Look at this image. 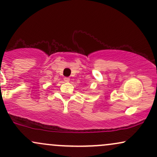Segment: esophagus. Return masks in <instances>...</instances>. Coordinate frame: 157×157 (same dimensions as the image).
Segmentation results:
<instances>
[{"label": "esophagus", "instance_id": "esophagus-1", "mask_svg": "<svg viewBox=\"0 0 157 157\" xmlns=\"http://www.w3.org/2000/svg\"><path fill=\"white\" fill-rule=\"evenodd\" d=\"M64 81L65 82H69V80H70V78L69 77H64Z\"/></svg>", "mask_w": 157, "mask_h": 157}]
</instances>
